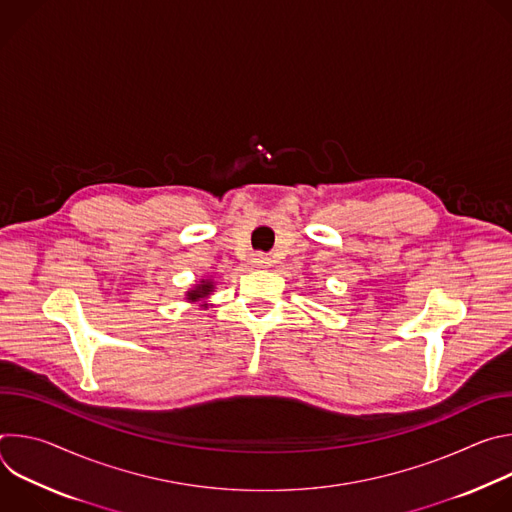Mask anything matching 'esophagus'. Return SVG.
<instances>
[{"label":"esophagus","instance_id":"1","mask_svg":"<svg viewBox=\"0 0 512 512\" xmlns=\"http://www.w3.org/2000/svg\"><path fill=\"white\" fill-rule=\"evenodd\" d=\"M251 265H253V267H269V265H271V259H269L267 255H263V253H255V255L251 257Z\"/></svg>","mask_w":512,"mask_h":512}]
</instances>
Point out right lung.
<instances>
[{
  "label": "right lung",
  "mask_w": 512,
  "mask_h": 512,
  "mask_svg": "<svg viewBox=\"0 0 512 512\" xmlns=\"http://www.w3.org/2000/svg\"><path fill=\"white\" fill-rule=\"evenodd\" d=\"M210 291H212V283H210V281H202L196 289L188 291V300L196 302V300H200V298H206V296L210 294Z\"/></svg>",
  "instance_id": "1"
}]
</instances>
